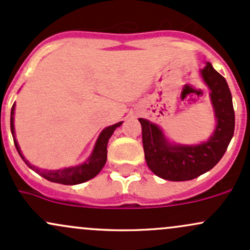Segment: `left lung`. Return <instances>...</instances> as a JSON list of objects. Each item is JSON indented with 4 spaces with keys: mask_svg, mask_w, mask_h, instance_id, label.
Here are the masks:
<instances>
[{
    "mask_svg": "<svg viewBox=\"0 0 250 250\" xmlns=\"http://www.w3.org/2000/svg\"><path fill=\"white\" fill-rule=\"evenodd\" d=\"M200 74L211 90V104L217 120L208 142L197 146L170 144L156 124L139 119L147 167L165 180L187 181L208 171L221 161L233 136L235 112L227 81L211 63H206Z\"/></svg>",
    "mask_w": 250,
    "mask_h": 250,
    "instance_id": "obj_1",
    "label": "left lung"
}]
</instances>
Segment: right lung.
I'll return each instance as SVG.
<instances>
[{
  "label": "right lung",
  "instance_id": "right-lung-1",
  "mask_svg": "<svg viewBox=\"0 0 250 250\" xmlns=\"http://www.w3.org/2000/svg\"><path fill=\"white\" fill-rule=\"evenodd\" d=\"M14 111H15V104H13L12 112H10V131H12L13 139H14L15 147H17L19 155L21 158L25 161L26 165L29 168L33 169L36 173H38L39 175H42V178L49 180L51 182H57V184H63V185H79L82 182L88 181V180L93 179L94 176L98 175L101 171V169L104 168V163L107 161V144H108V139L111 138V136L113 135L114 130L117 127H119L123 124V122L117 123V124L108 126L99 136L98 141H96L95 146L90 155L89 158L87 160V162H84L83 165L76 166V167H69L64 169H58V170H46V169H40L32 166L31 163L26 160L25 157L21 154L20 146H19L17 138H15V131H14Z\"/></svg>",
  "mask_w": 250,
  "mask_h": 250
}]
</instances>
